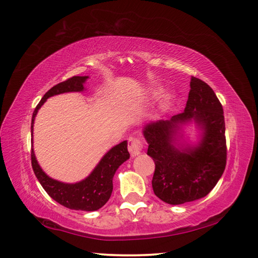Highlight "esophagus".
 <instances>
[{
	"instance_id": "34e87169",
	"label": "esophagus",
	"mask_w": 258,
	"mask_h": 258,
	"mask_svg": "<svg viewBox=\"0 0 258 258\" xmlns=\"http://www.w3.org/2000/svg\"><path fill=\"white\" fill-rule=\"evenodd\" d=\"M128 151L131 153V156H138L141 154L142 150H143V142L138 136H131L128 139Z\"/></svg>"
}]
</instances>
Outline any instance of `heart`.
Returning <instances> with one entry per match:
<instances>
[{
    "label": "heart",
    "instance_id": "1",
    "mask_svg": "<svg viewBox=\"0 0 258 258\" xmlns=\"http://www.w3.org/2000/svg\"><path fill=\"white\" fill-rule=\"evenodd\" d=\"M171 98H172L171 95H167V97H166V103H168L169 101H171Z\"/></svg>",
    "mask_w": 258,
    "mask_h": 258
}]
</instances>
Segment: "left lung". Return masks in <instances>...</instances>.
<instances>
[{"mask_svg": "<svg viewBox=\"0 0 258 258\" xmlns=\"http://www.w3.org/2000/svg\"><path fill=\"white\" fill-rule=\"evenodd\" d=\"M191 119L203 130L201 142L176 148L178 124ZM143 133L147 155L155 163L152 186L158 199L179 205L200 200L215 187L226 166L225 120L220 100L204 81L191 76L184 112L147 124Z\"/></svg>", "mask_w": 258, "mask_h": 258, "instance_id": "obj_1", "label": "left lung"}]
</instances>
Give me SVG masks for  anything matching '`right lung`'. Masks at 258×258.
Returning <instances> with one entry per match:
<instances>
[{
  "mask_svg": "<svg viewBox=\"0 0 258 258\" xmlns=\"http://www.w3.org/2000/svg\"><path fill=\"white\" fill-rule=\"evenodd\" d=\"M87 76H73L67 81L53 86L48 90L44 96L42 97L40 103L37 104L34 112H33L31 132L33 135V124H34L35 115L44 102L48 97L61 94L67 92H81L84 90V82ZM130 158V153L127 151V142L124 141L118 145L114 146L109 150L101 162L97 164L89 177H86L82 182L75 184H67L58 182V180L48 177L43 172V169L38 165L35 158L34 152H31L32 168L34 171L35 176L42 187L50 195L54 201L59 204L75 211H97L106 204V202L111 197L113 190V176L120 164H123Z\"/></svg>",
  "mask_w": 258,
  "mask_h": 258,
  "instance_id": "add662e5",
  "label": "right lung"
}]
</instances>
